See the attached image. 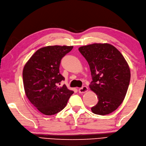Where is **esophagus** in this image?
Segmentation results:
<instances>
[{"label": "esophagus", "instance_id": "34e87169", "mask_svg": "<svg viewBox=\"0 0 146 146\" xmlns=\"http://www.w3.org/2000/svg\"><path fill=\"white\" fill-rule=\"evenodd\" d=\"M88 88L86 86H83L82 88H80L79 89H78V91H79V93H84L88 91Z\"/></svg>", "mask_w": 146, "mask_h": 146}]
</instances>
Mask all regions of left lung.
I'll return each mask as SVG.
<instances>
[{"mask_svg":"<svg viewBox=\"0 0 146 146\" xmlns=\"http://www.w3.org/2000/svg\"><path fill=\"white\" fill-rule=\"evenodd\" d=\"M90 67L92 81L91 89L98 96L93 113L108 115L115 111L124 100L131 74L124 57L109 44H93L78 48Z\"/></svg>","mask_w":146,"mask_h":146,"instance_id":"1","label":"left lung"}]
</instances>
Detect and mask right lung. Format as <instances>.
<instances>
[{
    "label": "right lung",
    "instance_id": "add662e5",
    "mask_svg": "<svg viewBox=\"0 0 146 146\" xmlns=\"http://www.w3.org/2000/svg\"><path fill=\"white\" fill-rule=\"evenodd\" d=\"M73 46H47L37 50L23 71L25 91L29 101L46 115L58 113L65 107L73 94L65 84L59 87L65 78L60 73L61 60Z\"/></svg>",
    "mask_w": 146,
    "mask_h": 146
}]
</instances>
